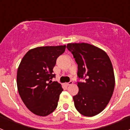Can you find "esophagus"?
<instances>
[{
    "label": "esophagus",
    "mask_w": 130,
    "mask_h": 130,
    "mask_svg": "<svg viewBox=\"0 0 130 130\" xmlns=\"http://www.w3.org/2000/svg\"><path fill=\"white\" fill-rule=\"evenodd\" d=\"M66 85H67V86L72 85H73V81H70L69 83H66Z\"/></svg>",
    "instance_id": "1"
}]
</instances>
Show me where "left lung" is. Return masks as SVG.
Returning a JSON list of instances; mask_svg holds the SVG:
<instances>
[{
	"instance_id": "1",
	"label": "left lung",
	"mask_w": 130,
	"mask_h": 130,
	"mask_svg": "<svg viewBox=\"0 0 130 130\" xmlns=\"http://www.w3.org/2000/svg\"><path fill=\"white\" fill-rule=\"evenodd\" d=\"M78 66L79 92L73 97L79 113L86 117L99 114L106 107L115 85L114 71L107 54L100 48L87 43L67 45Z\"/></svg>"
}]
</instances>
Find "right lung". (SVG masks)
I'll list each match as a JSON object with an SVG mask.
<instances>
[{"label": "right lung", "instance_id": "add662e5", "mask_svg": "<svg viewBox=\"0 0 130 130\" xmlns=\"http://www.w3.org/2000/svg\"><path fill=\"white\" fill-rule=\"evenodd\" d=\"M65 49L66 45L30 49L19 64L18 92L26 107L36 115L45 117L57 108L63 88L60 84L50 79L55 77L53 69Z\"/></svg>", "mask_w": 130, "mask_h": 130}]
</instances>
